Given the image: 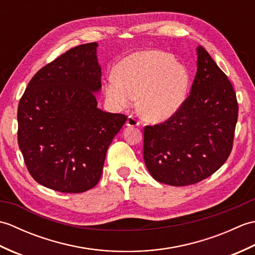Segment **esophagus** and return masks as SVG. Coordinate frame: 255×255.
Instances as JSON below:
<instances>
[{
  "label": "esophagus",
  "instance_id": "obj_1",
  "mask_svg": "<svg viewBox=\"0 0 255 255\" xmlns=\"http://www.w3.org/2000/svg\"><path fill=\"white\" fill-rule=\"evenodd\" d=\"M140 125V122L138 121V119L136 117L133 116H129L128 119H127V126L129 127H136V126H139Z\"/></svg>",
  "mask_w": 255,
  "mask_h": 255
}]
</instances>
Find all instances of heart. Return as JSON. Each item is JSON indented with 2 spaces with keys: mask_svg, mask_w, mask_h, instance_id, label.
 I'll return each mask as SVG.
<instances>
[{
  "mask_svg": "<svg viewBox=\"0 0 255 255\" xmlns=\"http://www.w3.org/2000/svg\"><path fill=\"white\" fill-rule=\"evenodd\" d=\"M116 79H110L106 94L114 104L126 107L138 96L139 113L152 123L171 118L180 110L188 89L186 69L167 53L149 50L132 53L119 62Z\"/></svg>",
  "mask_w": 255,
  "mask_h": 255,
  "instance_id": "1",
  "label": "heart"
}]
</instances>
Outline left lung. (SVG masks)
<instances>
[{
  "label": "left lung",
  "instance_id": "obj_1",
  "mask_svg": "<svg viewBox=\"0 0 255 255\" xmlns=\"http://www.w3.org/2000/svg\"><path fill=\"white\" fill-rule=\"evenodd\" d=\"M236 92L209 53L197 47V71L186 100L164 123L143 129V160L155 181L186 186L228 159L238 121Z\"/></svg>",
  "mask_w": 255,
  "mask_h": 255
}]
</instances>
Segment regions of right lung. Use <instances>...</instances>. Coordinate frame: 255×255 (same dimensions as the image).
I'll return each mask as SVG.
<instances>
[{"instance_id":"obj_1","label":"right lung","mask_w":255,"mask_h":255,"mask_svg":"<svg viewBox=\"0 0 255 255\" xmlns=\"http://www.w3.org/2000/svg\"><path fill=\"white\" fill-rule=\"evenodd\" d=\"M96 42L80 45L41 68L19 100L17 139L32 178L53 191L83 193L99 183L107 149L127 121L103 112Z\"/></svg>"}]
</instances>
